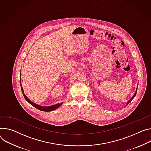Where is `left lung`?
<instances>
[{
    "instance_id": "obj_1",
    "label": "left lung",
    "mask_w": 151,
    "mask_h": 151,
    "mask_svg": "<svg viewBox=\"0 0 151 151\" xmlns=\"http://www.w3.org/2000/svg\"><path fill=\"white\" fill-rule=\"evenodd\" d=\"M137 86H138V85H137ZM137 87L136 91H135V92L134 94V95L132 96V98H131V99H129V101H128L127 102V105H128V104H129V102H131V101H132V99H134V97L135 96V95H136V93H137Z\"/></svg>"
}]
</instances>
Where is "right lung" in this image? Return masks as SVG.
<instances>
[{"instance_id": "add662e5", "label": "right lung", "mask_w": 151, "mask_h": 151, "mask_svg": "<svg viewBox=\"0 0 151 151\" xmlns=\"http://www.w3.org/2000/svg\"><path fill=\"white\" fill-rule=\"evenodd\" d=\"M20 75H21V73H20ZM21 78V77H20ZM20 82H21V78H20ZM20 86H21V90H22V93H23V96L24 98V99L26 100V101L29 102L31 105H32L33 106H34L35 108H36L37 109H39V110L40 111H53L55 110V109H57L58 107H60L62 104H63V102L61 103H59V104H55V105H51V106H42V105H38L35 103H34L32 102H31L29 99L26 96V94L24 93V91H23V88L22 87V84L20 83Z\"/></svg>"}]
</instances>
